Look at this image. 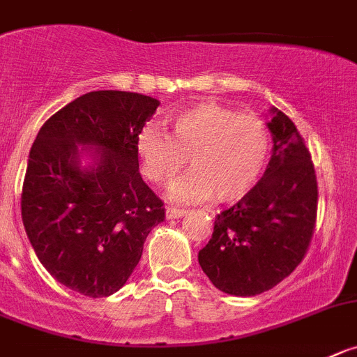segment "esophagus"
<instances>
[{
	"instance_id": "esophagus-1",
	"label": "esophagus",
	"mask_w": 357,
	"mask_h": 357,
	"mask_svg": "<svg viewBox=\"0 0 357 357\" xmlns=\"http://www.w3.org/2000/svg\"><path fill=\"white\" fill-rule=\"evenodd\" d=\"M188 214L185 211H182V208H168L166 211V219H178V218H184V215Z\"/></svg>"
}]
</instances>
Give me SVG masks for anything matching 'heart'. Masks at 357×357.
Instances as JSON below:
<instances>
[{
	"instance_id": "1",
	"label": "heart",
	"mask_w": 357,
	"mask_h": 357,
	"mask_svg": "<svg viewBox=\"0 0 357 357\" xmlns=\"http://www.w3.org/2000/svg\"><path fill=\"white\" fill-rule=\"evenodd\" d=\"M168 123L169 134L143 127L134 149L146 178L161 185L182 175L189 157L195 172L173 189V200L215 195L219 202H237L253 191L271 152L269 130L260 116L207 100L178 111Z\"/></svg>"
}]
</instances>
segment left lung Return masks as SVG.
Returning <instances> with one entry per match:
<instances>
[{"mask_svg": "<svg viewBox=\"0 0 357 357\" xmlns=\"http://www.w3.org/2000/svg\"><path fill=\"white\" fill-rule=\"evenodd\" d=\"M271 161L250 195L215 218L198 261L221 292L251 297L285 280L305 258L317 218V176L296 126L269 109Z\"/></svg>", "mask_w": 357, "mask_h": 357, "instance_id": "8db88e82", "label": "left lung"}]
</instances>
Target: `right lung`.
Here are the masks:
<instances>
[{"instance_id": "add662e5", "label": "right lung", "mask_w": 357, "mask_h": 357, "mask_svg": "<svg viewBox=\"0 0 357 357\" xmlns=\"http://www.w3.org/2000/svg\"><path fill=\"white\" fill-rule=\"evenodd\" d=\"M159 104L132 91H90L52 114L29 150L26 235L45 271L74 292H119L165 221L134 149Z\"/></svg>"}]
</instances>
